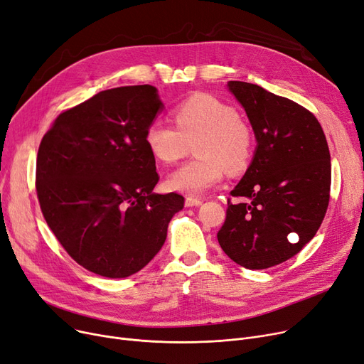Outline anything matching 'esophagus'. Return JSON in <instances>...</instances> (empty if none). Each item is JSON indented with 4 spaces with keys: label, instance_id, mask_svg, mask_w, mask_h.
I'll return each instance as SVG.
<instances>
[{
    "label": "esophagus",
    "instance_id": "obj_1",
    "mask_svg": "<svg viewBox=\"0 0 364 364\" xmlns=\"http://www.w3.org/2000/svg\"><path fill=\"white\" fill-rule=\"evenodd\" d=\"M202 202L203 200L199 199V198H192V196L186 198V206H199Z\"/></svg>",
    "mask_w": 364,
    "mask_h": 364
}]
</instances>
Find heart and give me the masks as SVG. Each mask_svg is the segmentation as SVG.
I'll return each instance as SVG.
<instances>
[{"mask_svg":"<svg viewBox=\"0 0 364 364\" xmlns=\"http://www.w3.org/2000/svg\"><path fill=\"white\" fill-rule=\"evenodd\" d=\"M176 127L153 121L144 131L150 155L164 165L183 159L195 144L196 159L169 176V188L199 195L218 184L225 169L242 172L252 158L254 134L237 110L211 94H196L172 110Z\"/></svg>","mask_w":364,"mask_h":364,"instance_id":"heart-1","label":"heart"}]
</instances>
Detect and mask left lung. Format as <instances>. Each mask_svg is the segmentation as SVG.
I'll list each match as a JSON object with an SVG mask.
<instances>
[{
    "label": "left lung",
    "instance_id": "1",
    "mask_svg": "<svg viewBox=\"0 0 364 364\" xmlns=\"http://www.w3.org/2000/svg\"><path fill=\"white\" fill-rule=\"evenodd\" d=\"M258 141L251 166L232 190L217 233L236 264L262 270L288 261L307 245L331 199V153L314 114L259 85L230 81Z\"/></svg>",
    "mask_w": 364,
    "mask_h": 364
}]
</instances>
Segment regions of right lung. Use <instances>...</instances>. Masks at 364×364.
Masks as SVG:
<instances>
[{
  "label": "right lung",
  "instance_id": "1",
  "mask_svg": "<svg viewBox=\"0 0 364 364\" xmlns=\"http://www.w3.org/2000/svg\"><path fill=\"white\" fill-rule=\"evenodd\" d=\"M162 103L151 85L102 91L55 118L36 158V195L65 251L84 269L122 279L140 272L184 206L155 195L159 181L144 131Z\"/></svg>",
  "mask_w": 364,
  "mask_h": 364
}]
</instances>
